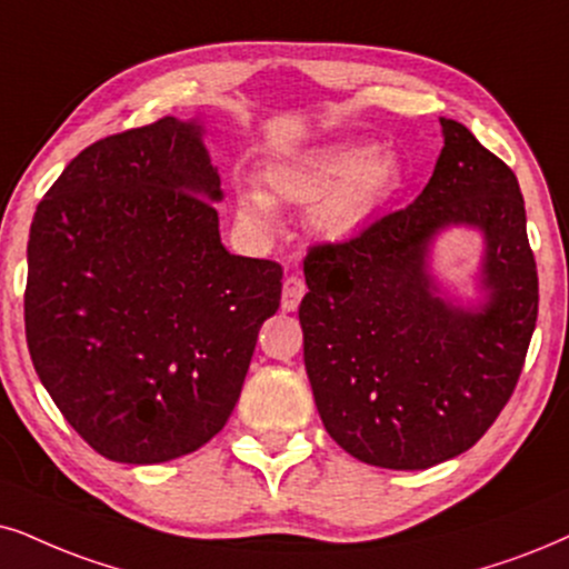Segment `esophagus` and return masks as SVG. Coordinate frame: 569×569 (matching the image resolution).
Wrapping results in <instances>:
<instances>
[{"label":"esophagus","mask_w":569,"mask_h":569,"mask_svg":"<svg viewBox=\"0 0 569 569\" xmlns=\"http://www.w3.org/2000/svg\"><path fill=\"white\" fill-rule=\"evenodd\" d=\"M307 286L305 280L299 276H289L283 280V297H280V307H283V312H293V309L299 307L301 297H305Z\"/></svg>","instance_id":"obj_1"}]
</instances>
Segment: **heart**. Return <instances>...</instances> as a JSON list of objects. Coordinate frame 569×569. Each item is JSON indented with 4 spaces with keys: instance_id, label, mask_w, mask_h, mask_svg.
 Instances as JSON below:
<instances>
[{
    "instance_id": "obj_1",
    "label": "heart",
    "mask_w": 569,
    "mask_h": 569,
    "mask_svg": "<svg viewBox=\"0 0 569 569\" xmlns=\"http://www.w3.org/2000/svg\"><path fill=\"white\" fill-rule=\"evenodd\" d=\"M262 178L273 199L315 204L312 220L322 236L347 239L362 231L399 191L401 162L391 149L338 141L272 162ZM233 201L236 214L251 231H276V201L268 193L236 186Z\"/></svg>"
}]
</instances>
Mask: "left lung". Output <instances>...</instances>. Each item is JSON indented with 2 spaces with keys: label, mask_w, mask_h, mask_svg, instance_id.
<instances>
[{
  "label": "left lung",
  "mask_w": 569,
  "mask_h": 569,
  "mask_svg": "<svg viewBox=\"0 0 569 569\" xmlns=\"http://www.w3.org/2000/svg\"><path fill=\"white\" fill-rule=\"evenodd\" d=\"M420 197L305 260V368L330 438L359 462L428 470L462 455L512 397L538 318L515 172L457 120ZM451 227L485 241L478 302L435 278Z\"/></svg>",
  "instance_id": "8db88e82"
}]
</instances>
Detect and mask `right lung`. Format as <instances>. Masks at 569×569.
Returning a JSON list of instances; mask_svg holds the SVG:
<instances>
[{
	"mask_svg": "<svg viewBox=\"0 0 569 569\" xmlns=\"http://www.w3.org/2000/svg\"><path fill=\"white\" fill-rule=\"evenodd\" d=\"M220 199L204 123L162 118L91 143L36 207L28 351L112 462H170L220 433L278 312L283 270L222 247Z\"/></svg>",
	"mask_w": 569,
	"mask_h": 569,
	"instance_id": "1",
	"label": "right lung"
}]
</instances>
